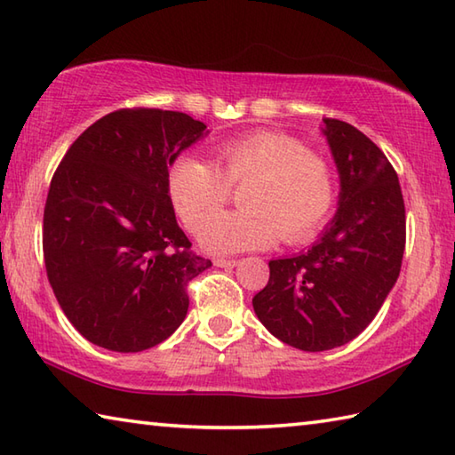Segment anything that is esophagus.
I'll use <instances>...</instances> for the list:
<instances>
[{"instance_id": "esophagus-1", "label": "esophagus", "mask_w": 455, "mask_h": 455, "mask_svg": "<svg viewBox=\"0 0 455 455\" xmlns=\"http://www.w3.org/2000/svg\"><path fill=\"white\" fill-rule=\"evenodd\" d=\"M238 264V260L235 259H214V267L219 268H235Z\"/></svg>"}]
</instances>
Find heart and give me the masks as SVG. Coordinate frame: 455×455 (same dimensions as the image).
I'll return each instance as SVG.
<instances>
[{"mask_svg":"<svg viewBox=\"0 0 455 455\" xmlns=\"http://www.w3.org/2000/svg\"><path fill=\"white\" fill-rule=\"evenodd\" d=\"M243 187L238 213L210 221L228 200L230 188ZM169 196L183 225L201 230V246L214 254L260 251L302 243L326 220L334 204V177L320 155L278 131H254L212 151V164L180 155L169 169Z\"/></svg>","mask_w":455,"mask_h":455,"instance_id":"b5f03b06","label":"heart"}]
</instances>
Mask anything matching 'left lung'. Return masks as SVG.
I'll use <instances>...</instances> for the list:
<instances>
[{
  "mask_svg": "<svg viewBox=\"0 0 455 455\" xmlns=\"http://www.w3.org/2000/svg\"><path fill=\"white\" fill-rule=\"evenodd\" d=\"M340 196L338 212L307 252L268 262L252 299L272 336L304 352L332 350L364 330L400 276L406 209L390 161L350 123L324 119Z\"/></svg>",
  "mask_w": 455,
  "mask_h": 455,
  "instance_id": "obj_1",
  "label": "left lung"
}]
</instances>
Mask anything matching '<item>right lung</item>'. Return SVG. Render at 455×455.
Returning a JSON list of instances; mask_svg holds the SVG:
<instances>
[{"label":"right lung","mask_w":455,"mask_h":455,"mask_svg":"<svg viewBox=\"0 0 455 455\" xmlns=\"http://www.w3.org/2000/svg\"><path fill=\"white\" fill-rule=\"evenodd\" d=\"M209 131L187 113L119 109L77 137L44 211V259L77 332L113 352H141L175 332L188 280L211 267L191 251L169 196V167Z\"/></svg>","instance_id":"add662e5"}]
</instances>
